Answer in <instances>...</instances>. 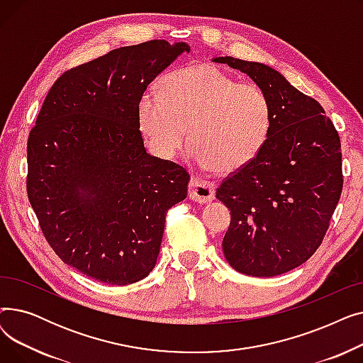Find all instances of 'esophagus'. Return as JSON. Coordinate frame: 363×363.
Returning a JSON list of instances; mask_svg holds the SVG:
<instances>
[{"label":"esophagus","mask_w":363,"mask_h":363,"mask_svg":"<svg viewBox=\"0 0 363 363\" xmlns=\"http://www.w3.org/2000/svg\"><path fill=\"white\" fill-rule=\"evenodd\" d=\"M188 196L193 201H197L201 204L208 203L215 200V186L213 184L207 181L193 178L188 185Z\"/></svg>","instance_id":"34e87169"}]
</instances>
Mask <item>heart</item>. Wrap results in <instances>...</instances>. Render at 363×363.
I'll return each mask as SVG.
<instances>
[{
    "mask_svg": "<svg viewBox=\"0 0 363 363\" xmlns=\"http://www.w3.org/2000/svg\"><path fill=\"white\" fill-rule=\"evenodd\" d=\"M137 118L156 156L174 157L188 129L189 162L219 174H234L250 164L268 141L272 125L264 91L253 82H238L212 65L167 74L160 94H141Z\"/></svg>",
    "mask_w": 363,
    "mask_h": 363,
    "instance_id": "heart-1",
    "label": "heart"
}]
</instances>
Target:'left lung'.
I'll list each match as a JSON object with an SVG mask.
<instances>
[{
	"label": "left lung",
	"instance_id": "8db88e82",
	"mask_svg": "<svg viewBox=\"0 0 363 363\" xmlns=\"http://www.w3.org/2000/svg\"><path fill=\"white\" fill-rule=\"evenodd\" d=\"M259 85L272 125L259 156L218 188L231 211L223 255L250 277H277L306 262L320 245L342 188L340 137L320 104L259 62L213 57Z\"/></svg>",
	"mask_w": 363,
	"mask_h": 363
}]
</instances>
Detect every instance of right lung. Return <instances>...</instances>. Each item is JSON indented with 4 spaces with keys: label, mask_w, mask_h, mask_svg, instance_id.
Segmentation results:
<instances>
[{
    "label": "right lung",
    "mask_w": 363,
    "mask_h": 363,
    "mask_svg": "<svg viewBox=\"0 0 363 363\" xmlns=\"http://www.w3.org/2000/svg\"><path fill=\"white\" fill-rule=\"evenodd\" d=\"M191 48L148 41L113 50L54 82L28 140V197L55 255L108 285L156 266L166 211L186 197L188 172L150 156L141 94Z\"/></svg>",
    "instance_id": "right-lung-1"
}]
</instances>
